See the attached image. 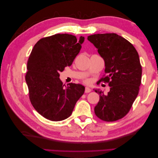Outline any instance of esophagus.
Wrapping results in <instances>:
<instances>
[{
	"label": "esophagus",
	"instance_id": "34e87169",
	"mask_svg": "<svg viewBox=\"0 0 158 158\" xmlns=\"http://www.w3.org/2000/svg\"><path fill=\"white\" fill-rule=\"evenodd\" d=\"M92 91V89H90L89 88H88V87H86L85 89V93H89Z\"/></svg>",
	"mask_w": 158,
	"mask_h": 158
}]
</instances>
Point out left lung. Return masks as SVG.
I'll return each mask as SVG.
<instances>
[{"label": "left lung", "mask_w": 158, "mask_h": 158, "mask_svg": "<svg viewBox=\"0 0 158 158\" xmlns=\"http://www.w3.org/2000/svg\"><path fill=\"white\" fill-rule=\"evenodd\" d=\"M88 40L98 49L105 61V71L108 75L101 80L110 87L107 94L94 89L100 95L94 108L96 115L106 122L122 119L132 107L141 83L139 53L127 40L115 33L90 35Z\"/></svg>", "instance_id": "left-lung-1"}]
</instances>
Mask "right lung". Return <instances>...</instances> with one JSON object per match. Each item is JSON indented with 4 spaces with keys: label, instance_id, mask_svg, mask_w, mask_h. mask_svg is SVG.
Here are the masks:
<instances>
[{
    "label": "right lung",
    "instance_id": "add662e5",
    "mask_svg": "<svg viewBox=\"0 0 158 158\" xmlns=\"http://www.w3.org/2000/svg\"><path fill=\"white\" fill-rule=\"evenodd\" d=\"M84 39L57 34L40 39L32 50L26 81L33 107L46 119L59 122L68 118L85 92L83 85L71 83L66 87L59 78L60 72L73 64Z\"/></svg>",
    "mask_w": 158,
    "mask_h": 158
}]
</instances>
